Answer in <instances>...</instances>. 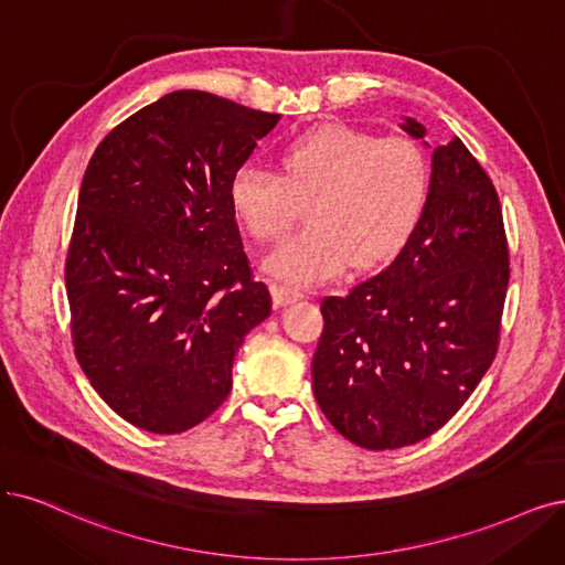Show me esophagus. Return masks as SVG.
Segmentation results:
<instances>
[{
  "mask_svg": "<svg viewBox=\"0 0 565 565\" xmlns=\"http://www.w3.org/2000/svg\"><path fill=\"white\" fill-rule=\"evenodd\" d=\"M302 298H305V294L298 288H290V286H284V284L271 286V300H275L277 307H286V305L302 300Z\"/></svg>",
  "mask_w": 565,
  "mask_h": 565,
  "instance_id": "1",
  "label": "esophagus"
}]
</instances>
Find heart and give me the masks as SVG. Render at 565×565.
<instances>
[{
  "label": "heart",
  "instance_id": "obj_1",
  "mask_svg": "<svg viewBox=\"0 0 565 565\" xmlns=\"http://www.w3.org/2000/svg\"><path fill=\"white\" fill-rule=\"evenodd\" d=\"M430 167L419 143L323 125L279 153V174L244 164L230 181V204L256 242L286 235L307 204L302 233L279 244L265 267L298 286L323 284L349 267L391 258L419 225Z\"/></svg>",
  "mask_w": 565,
  "mask_h": 565
}]
</instances>
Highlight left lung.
I'll return each mask as SVG.
<instances>
[{"mask_svg":"<svg viewBox=\"0 0 565 565\" xmlns=\"http://www.w3.org/2000/svg\"><path fill=\"white\" fill-rule=\"evenodd\" d=\"M401 128L426 137L414 118ZM430 167L426 209L401 254L321 302L317 403L347 440L372 451L440 430L498 351L510 281L498 193L458 137L433 149Z\"/></svg>","mask_w":565,"mask_h":565,"instance_id":"obj_1","label":"left lung"}]
</instances>
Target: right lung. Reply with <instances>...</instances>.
Returning a JSON list of instances; mask_svg holds the SVG:
<instances>
[{"mask_svg": "<svg viewBox=\"0 0 565 565\" xmlns=\"http://www.w3.org/2000/svg\"><path fill=\"white\" fill-rule=\"evenodd\" d=\"M279 118L177 90L88 162L65 265L72 342L99 398L137 428L183 433L216 412L246 332L269 317L230 181Z\"/></svg>", "mask_w": 565, "mask_h": 565, "instance_id": "right-lung-1", "label": "right lung"}]
</instances>
